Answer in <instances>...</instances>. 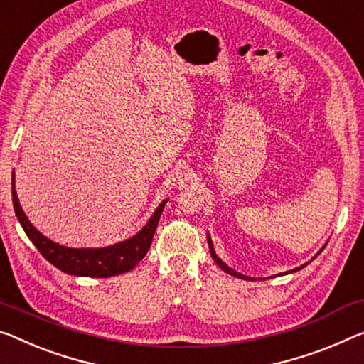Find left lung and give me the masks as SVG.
Masks as SVG:
<instances>
[{"label":"left lung","instance_id":"1","mask_svg":"<svg viewBox=\"0 0 364 364\" xmlns=\"http://www.w3.org/2000/svg\"><path fill=\"white\" fill-rule=\"evenodd\" d=\"M208 245H210V252H211V257H213V260L216 262L218 265H220V268L221 270H225L226 273H229V275H232V277H237V278H244V279H252V278H247V277H244V275H240V273H237V272H234L232 268H229L225 262H223L220 257H218L216 254H215V249H213V244H211V239H210V236H208ZM304 267V265H303ZM301 267V268H303ZM296 270H299V268H296Z\"/></svg>","mask_w":364,"mask_h":364}]
</instances>
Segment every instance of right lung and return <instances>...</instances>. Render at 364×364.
Listing matches in <instances>:
<instances>
[{
  "mask_svg": "<svg viewBox=\"0 0 364 364\" xmlns=\"http://www.w3.org/2000/svg\"><path fill=\"white\" fill-rule=\"evenodd\" d=\"M167 200L161 203L153 216L149 218L141 231L132 239L124 240L110 247L104 249H70L65 245L55 244L53 240L47 239L43 234L37 231L36 228L31 225L27 220L24 211L21 208V203L16 195L14 183H13V205L16 216L21 223L22 229H24L27 237H29L33 245L38 249L50 264L60 268L61 272L70 273V275L76 277H92V278H107L114 275H120L132 270L139 260L146 255L151 242H153V236L156 228H158L161 213H163L164 205Z\"/></svg>",
  "mask_w": 364,
  "mask_h": 364,
  "instance_id": "add662e5",
  "label": "right lung"
}]
</instances>
